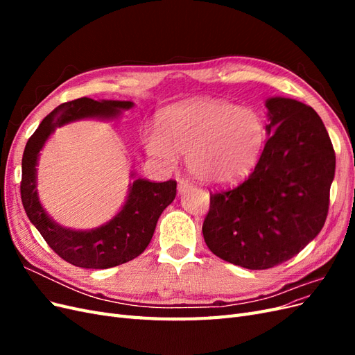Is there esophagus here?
<instances>
[{
	"instance_id": "esophagus-1",
	"label": "esophagus",
	"mask_w": 355,
	"mask_h": 355,
	"mask_svg": "<svg viewBox=\"0 0 355 355\" xmlns=\"http://www.w3.org/2000/svg\"><path fill=\"white\" fill-rule=\"evenodd\" d=\"M189 188H192V184L187 179V178H179L178 179V191L179 192H185Z\"/></svg>"
}]
</instances>
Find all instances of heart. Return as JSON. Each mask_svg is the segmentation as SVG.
<instances>
[{
  "mask_svg": "<svg viewBox=\"0 0 355 355\" xmlns=\"http://www.w3.org/2000/svg\"><path fill=\"white\" fill-rule=\"evenodd\" d=\"M262 116L250 108L214 99H194L168 108L158 130H146V151L164 164L188 155L192 175L204 184L240 180L256 166L265 145Z\"/></svg>",
  "mask_w": 355,
  "mask_h": 355,
  "instance_id": "heart-1",
  "label": "heart"
}]
</instances>
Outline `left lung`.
Segmentation results:
<instances>
[{
	"label": "left lung",
	"instance_id": "8db88e82",
	"mask_svg": "<svg viewBox=\"0 0 355 355\" xmlns=\"http://www.w3.org/2000/svg\"><path fill=\"white\" fill-rule=\"evenodd\" d=\"M270 135L254 170L239 187L210 191L202 222L209 249L247 270L292 259L324 227L336 157L311 106L266 101Z\"/></svg>",
	"mask_w": 355,
	"mask_h": 355
}]
</instances>
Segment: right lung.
<instances>
[{
	"mask_svg": "<svg viewBox=\"0 0 355 355\" xmlns=\"http://www.w3.org/2000/svg\"><path fill=\"white\" fill-rule=\"evenodd\" d=\"M132 106L133 102L94 101L90 98L65 102L41 121L25 146L20 182L24 209L50 249L75 266L105 270L125 263L141 254L153 239L159 214L176 197V180L136 179L124 207L112 220L96 230L73 231L59 227L41 207L35 189L38 154L56 127L84 116H115L121 110Z\"/></svg>",
	"mask_w": 355,
	"mask_h": 355,
	"instance_id": "add662e5",
	"label": "right lung"
}]
</instances>
